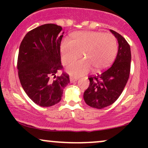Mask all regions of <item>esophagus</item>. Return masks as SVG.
Instances as JSON below:
<instances>
[{"instance_id": "1", "label": "esophagus", "mask_w": 148, "mask_h": 148, "mask_svg": "<svg viewBox=\"0 0 148 148\" xmlns=\"http://www.w3.org/2000/svg\"><path fill=\"white\" fill-rule=\"evenodd\" d=\"M78 80L77 78H74L73 77V76H70V82L71 83H74L75 82V81H76Z\"/></svg>"}]
</instances>
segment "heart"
Here are the masks:
<instances>
[{
  "label": "heart",
  "mask_w": 148,
  "mask_h": 148,
  "mask_svg": "<svg viewBox=\"0 0 148 148\" xmlns=\"http://www.w3.org/2000/svg\"><path fill=\"white\" fill-rule=\"evenodd\" d=\"M118 45L111 34L95 31L77 32L73 34L72 40L64 38L60 44L62 62L67 64L78 58L67 67L69 74L74 76L86 74L93 68L101 71L108 67L116 55Z\"/></svg>",
  "instance_id": "1"
}]
</instances>
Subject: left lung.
I'll return each instance as SVG.
<instances>
[{
    "instance_id": "1",
    "label": "left lung",
    "mask_w": 148,
    "mask_h": 148,
    "mask_svg": "<svg viewBox=\"0 0 148 148\" xmlns=\"http://www.w3.org/2000/svg\"><path fill=\"white\" fill-rule=\"evenodd\" d=\"M118 42L116 58L104 72L90 76V85L84 92V99L88 106L101 109L118 99L126 86L131 68L130 46L121 35L110 30Z\"/></svg>"
}]
</instances>
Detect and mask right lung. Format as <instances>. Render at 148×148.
I'll use <instances>...</instances> for the list:
<instances>
[{"instance_id": "right-lung-1", "label": "right lung", "mask_w": 148, "mask_h": 148, "mask_svg": "<svg viewBox=\"0 0 148 148\" xmlns=\"http://www.w3.org/2000/svg\"><path fill=\"white\" fill-rule=\"evenodd\" d=\"M62 27L47 23L37 27L23 37L18 51V75L22 88L34 103L49 107L62 99L63 89L69 84V75L62 72L60 43ZM54 76L55 79H51Z\"/></svg>"}]
</instances>
